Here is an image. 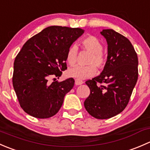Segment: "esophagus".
<instances>
[{"instance_id":"esophagus-1","label":"esophagus","mask_w":150,"mask_h":150,"mask_svg":"<svg viewBox=\"0 0 150 150\" xmlns=\"http://www.w3.org/2000/svg\"><path fill=\"white\" fill-rule=\"evenodd\" d=\"M83 83V82L82 81H79V80H75V84L76 85V86H79V85H81Z\"/></svg>"}]
</instances>
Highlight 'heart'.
Listing matches in <instances>:
<instances>
[{
    "instance_id": "obj_1",
    "label": "heart",
    "mask_w": 150,
    "mask_h": 150,
    "mask_svg": "<svg viewBox=\"0 0 150 150\" xmlns=\"http://www.w3.org/2000/svg\"><path fill=\"white\" fill-rule=\"evenodd\" d=\"M79 45L83 50L91 53L88 59V64L90 65H77L68 69L67 75L71 78L79 81L91 78L96 75V69H103L106 64V57L102 51L103 46L97 38L88 35L81 39ZM78 60V47L75 45L71 46L67 52V61L70 65H74Z\"/></svg>"
}]
</instances>
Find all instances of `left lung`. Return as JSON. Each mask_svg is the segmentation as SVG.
<instances>
[{"label":"left lung","mask_w":150,"mask_h":150,"mask_svg":"<svg viewBox=\"0 0 150 150\" xmlns=\"http://www.w3.org/2000/svg\"><path fill=\"white\" fill-rule=\"evenodd\" d=\"M107 59L102 73L86 84L90 95L85 100L88 112L97 119L117 115L126 107L138 79V57L130 40L112 29L103 30Z\"/></svg>","instance_id":"1"}]
</instances>
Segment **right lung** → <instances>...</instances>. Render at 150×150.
Listing matches in <instances>:
<instances>
[{
    "label": "right lung",
    "instance_id": "obj_1",
    "mask_svg": "<svg viewBox=\"0 0 150 150\" xmlns=\"http://www.w3.org/2000/svg\"><path fill=\"white\" fill-rule=\"evenodd\" d=\"M84 30L50 26L30 38L22 46L13 63V86L21 107L37 118H48L57 114L64 98L73 88L75 81L58 82L67 69V52Z\"/></svg>",
    "mask_w": 150,
    "mask_h": 150
}]
</instances>
